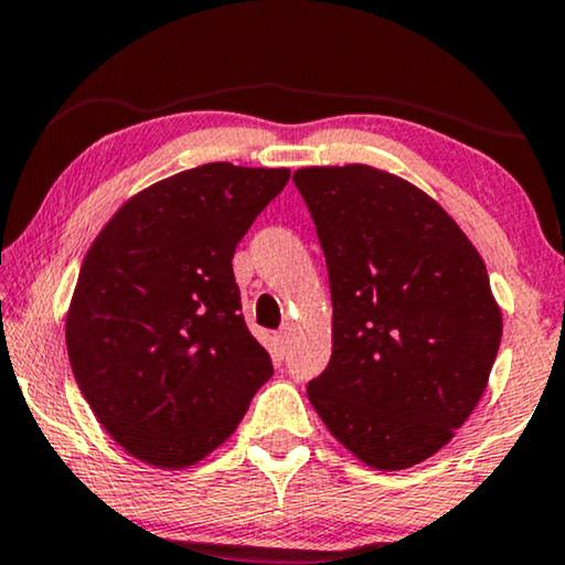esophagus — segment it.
I'll list each match as a JSON object with an SVG mask.
<instances>
[{"instance_id": "esophagus-1", "label": "esophagus", "mask_w": 565, "mask_h": 565, "mask_svg": "<svg viewBox=\"0 0 565 565\" xmlns=\"http://www.w3.org/2000/svg\"><path fill=\"white\" fill-rule=\"evenodd\" d=\"M276 343H278V349H281V351L289 349V343H291V328H289V326L278 330V333H276Z\"/></svg>"}]
</instances>
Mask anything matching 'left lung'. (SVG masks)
Here are the masks:
<instances>
[{
  "instance_id": "8db88e82",
  "label": "left lung",
  "mask_w": 565,
  "mask_h": 565,
  "mask_svg": "<svg viewBox=\"0 0 565 565\" xmlns=\"http://www.w3.org/2000/svg\"><path fill=\"white\" fill-rule=\"evenodd\" d=\"M333 297V353L307 397L361 462L403 470L483 395L501 312L476 247L416 185L370 164L295 172Z\"/></svg>"
}]
</instances>
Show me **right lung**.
Wrapping results in <instances>:
<instances>
[{"label":"right lung","mask_w":565,"mask_h":565,"mask_svg":"<svg viewBox=\"0 0 565 565\" xmlns=\"http://www.w3.org/2000/svg\"><path fill=\"white\" fill-rule=\"evenodd\" d=\"M289 170L209 162L118 209L66 315L74 380L126 452L188 468L222 445L274 374L243 318L232 255Z\"/></svg>","instance_id":"add662e5"}]
</instances>
